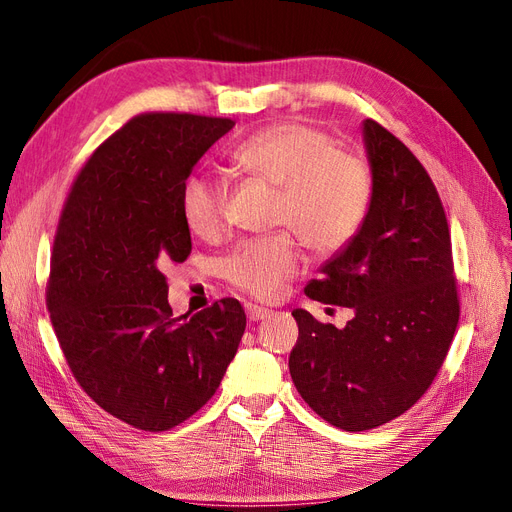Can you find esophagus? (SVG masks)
Instances as JSON below:
<instances>
[{
  "mask_svg": "<svg viewBox=\"0 0 512 512\" xmlns=\"http://www.w3.org/2000/svg\"><path fill=\"white\" fill-rule=\"evenodd\" d=\"M272 311L265 309V307H259V305H247V315L251 321H259V319H265L267 315H270Z\"/></svg>",
  "mask_w": 512,
  "mask_h": 512,
  "instance_id": "34e87169",
  "label": "esophagus"
}]
</instances>
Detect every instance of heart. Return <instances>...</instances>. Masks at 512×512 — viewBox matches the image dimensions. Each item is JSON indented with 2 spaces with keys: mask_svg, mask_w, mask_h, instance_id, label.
<instances>
[{
  "mask_svg": "<svg viewBox=\"0 0 512 512\" xmlns=\"http://www.w3.org/2000/svg\"><path fill=\"white\" fill-rule=\"evenodd\" d=\"M232 164L278 188L276 224L297 230L317 253L342 249L361 228L371 203L367 161L355 151L338 149L326 130L309 124L284 122L253 134L234 149ZM226 197V184L215 174L195 172L184 180L182 215L193 234L213 238L222 232ZM303 263L299 242L278 232L242 242L222 270L236 288L276 299Z\"/></svg>",
  "mask_w": 512,
  "mask_h": 512,
  "instance_id": "1",
  "label": "heart"
}]
</instances>
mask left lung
Instances as JSON below:
<instances>
[{"instance_id":"1","label":"left lung","mask_w":512,"mask_h":512,"mask_svg":"<svg viewBox=\"0 0 512 512\" xmlns=\"http://www.w3.org/2000/svg\"><path fill=\"white\" fill-rule=\"evenodd\" d=\"M373 195L359 232L305 294L351 307L338 330L294 309L299 340L288 367L307 405L346 432H365L405 411L432 386L459 324L446 213L409 147L363 122Z\"/></svg>"}]
</instances>
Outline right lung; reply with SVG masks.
<instances>
[{"label":"right lung","mask_w":512,"mask_h":512,"mask_svg":"<svg viewBox=\"0 0 512 512\" xmlns=\"http://www.w3.org/2000/svg\"><path fill=\"white\" fill-rule=\"evenodd\" d=\"M234 122L141 114L78 172L53 240L47 311L76 382L120 421L166 432L218 390L247 328L236 299L172 315L164 267L191 255L182 186Z\"/></svg>","instance_id":"right-lung-1"}]
</instances>
